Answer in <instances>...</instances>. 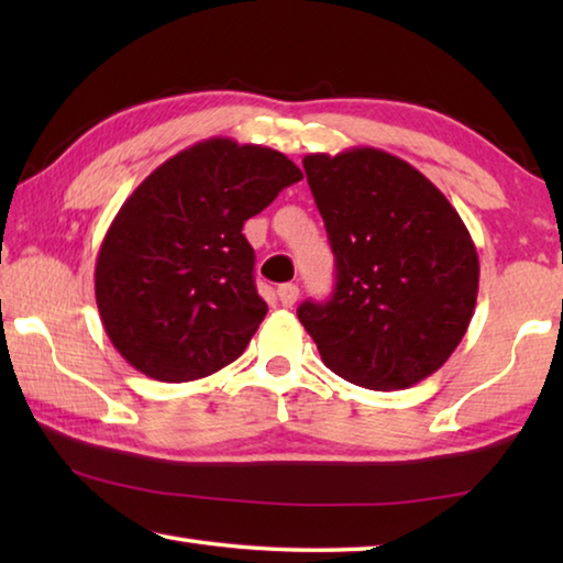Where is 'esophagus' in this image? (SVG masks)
Masks as SVG:
<instances>
[{
	"label": "esophagus",
	"mask_w": 563,
	"mask_h": 563,
	"mask_svg": "<svg viewBox=\"0 0 563 563\" xmlns=\"http://www.w3.org/2000/svg\"><path fill=\"white\" fill-rule=\"evenodd\" d=\"M298 295H300V288L295 283H285L278 288V298H280L285 308H292L295 300H298Z\"/></svg>",
	"instance_id": "1"
}]
</instances>
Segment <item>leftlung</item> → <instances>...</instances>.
Masks as SVG:
<instances>
[{"label": "left lung", "instance_id": "8db88e82", "mask_svg": "<svg viewBox=\"0 0 563 563\" xmlns=\"http://www.w3.org/2000/svg\"><path fill=\"white\" fill-rule=\"evenodd\" d=\"M335 253L328 302L298 308L332 373L405 389L437 373L474 316L479 258L446 196L407 161L373 146L302 158Z\"/></svg>", "mask_w": 563, "mask_h": 563}]
</instances>
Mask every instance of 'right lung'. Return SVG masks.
Returning <instances> with one entry per match:
<instances>
[{"label": "right lung", "mask_w": 563, "mask_h": 563, "mask_svg": "<svg viewBox=\"0 0 563 563\" xmlns=\"http://www.w3.org/2000/svg\"><path fill=\"white\" fill-rule=\"evenodd\" d=\"M300 178L280 151L208 139L141 180L93 273L103 330L131 367L190 383L243 355L268 312L243 223Z\"/></svg>", "instance_id": "obj_1"}]
</instances>
